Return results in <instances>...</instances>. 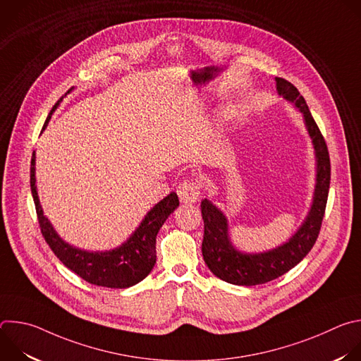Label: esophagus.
Wrapping results in <instances>:
<instances>
[{
    "label": "esophagus",
    "mask_w": 361,
    "mask_h": 361,
    "mask_svg": "<svg viewBox=\"0 0 361 361\" xmlns=\"http://www.w3.org/2000/svg\"><path fill=\"white\" fill-rule=\"evenodd\" d=\"M200 184L194 180H185L178 184L177 194L180 197L181 202H195L200 197Z\"/></svg>",
    "instance_id": "obj_1"
}]
</instances>
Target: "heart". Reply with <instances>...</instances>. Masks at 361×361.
Listing matches in <instances>:
<instances>
[{"label":"heart","mask_w":361,"mask_h":361,"mask_svg":"<svg viewBox=\"0 0 361 361\" xmlns=\"http://www.w3.org/2000/svg\"><path fill=\"white\" fill-rule=\"evenodd\" d=\"M226 117H228V116H227V114H226Z\"/></svg>","instance_id":"b5f03b06"}]
</instances>
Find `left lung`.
Returning a JSON list of instances; mask_svg holds the SVG:
<instances>
[{
	"mask_svg": "<svg viewBox=\"0 0 361 361\" xmlns=\"http://www.w3.org/2000/svg\"><path fill=\"white\" fill-rule=\"evenodd\" d=\"M277 92L302 113L304 124L310 135L316 154V187L310 212L300 228L290 240L264 252H241L230 240L228 221L220 209L204 198L201 201V214L204 220V238L201 251L204 262L210 271L235 286L264 284L290 271L310 251L319 237L330 188V157L327 144L322 135L304 97L284 78L276 77Z\"/></svg>",
	"mask_w": 361,
	"mask_h": 361,
	"instance_id": "obj_1",
	"label": "left lung"
}]
</instances>
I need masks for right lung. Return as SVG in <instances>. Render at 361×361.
<instances>
[{
	"label": "right lung",
	"instance_id": "1",
	"mask_svg": "<svg viewBox=\"0 0 361 361\" xmlns=\"http://www.w3.org/2000/svg\"><path fill=\"white\" fill-rule=\"evenodd\" d=\"M73 90V88H71ZM68 90V92L71 91ZM63 98L48 114L42 130H45L51 114L56 111ZM31 192L35 204L37 217L42 237L45 238L49 248L59 257L60 262L85 280L90 284L109 287V288H127L141 280H144L156 264V238L157 234L169 219V216L178 207V197L176 192H170L160 202L147 213L137 230L130 238L120 247L109 251H85L66 243L54 230L53 224L44 216L37 185H35V152L31 159L30 171Z\"/></svg>",
	"mask_w": 361,
	"mask_h": 361
}]
</instances>
